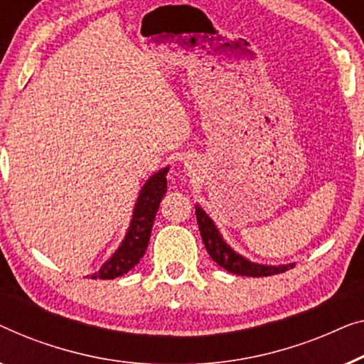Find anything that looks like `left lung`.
Masks as SVG:
<instances>
[{
	"instance_id": "obj_1",
	"label": "left lung",
	"mask_w": 364,
	"mask_h": 364,
	"mask_svg": "<svg viewBox=\"0 0 364 364\" xmlns=\"http://www.w3.org/2000/svg\"><path fill=\"white\" fill-rule=\"evenodd\" d=\"M196 219L199 232H201L203 242L206 245L208 254L211 255L214 262L221 265L223 269H226L228 272L245 275V277H267V275L285 272L289 267H294V264L274 267V265H260L250 262V260L244 259L242 255L235 254L234 250L224 242L221 234H219L216 226H214V223L199 206H196Z\"/></svg>"
}]
</instances>
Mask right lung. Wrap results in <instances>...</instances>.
I'll list each match as a JSON object with an SVG mask.
<instances>
[{"mask_svg":"<svg viewBox=\"0 0 364 364\" xmlns=\"http://www.w3.org/2000/svg\"><path fill=\"white\" fill-rule=\"evenodd\" d=\"M166 173L168 168H163V170L155 173L141 188L124 242H122L119 250L102 265L99 272L92 275V279L120 277V275L127 274L140 262L148 247L158 206H160L161 199L166 193Z\"/></svg>","mask_w":364,"mask_h":364,"instance_id":"add662e5","label":"right lung"}]
</instances>
